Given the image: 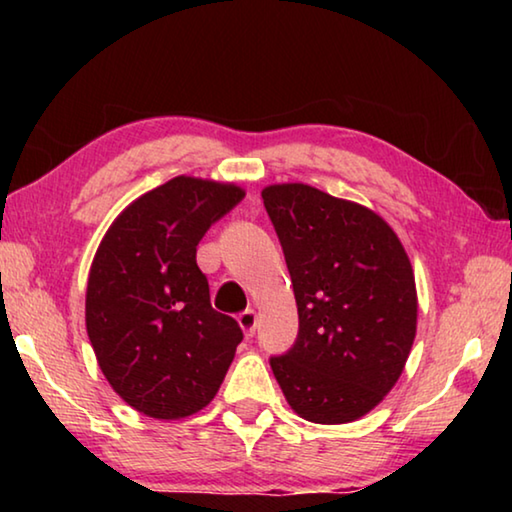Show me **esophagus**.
<instances>
[{
  "label": "esophagus",
  "instance_id": "esophagus-1",
  "mask_svg": "<svg viewBox=\"0 0 512 512\" xmlns=\"http://www.w3.org/2000/svg\"><path fill=\"white\" fill-rule=\"evenodd\" d=\"M237 320H239V327L244 329L246 336H253V334H255V329H257V314H255L253 309L241 311V314L237 316Z\"/></svg>",
  "mask_w": 512,
  "mask_h": 512
}]
</instances>
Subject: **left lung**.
I'll return each mask as SVG.
<instances>
[{
  "instance_id": "left-lung-1",
  "label": "left lung",
  "mask_w": 512,
  "mask_h": 512,
  "mask_svg": "<svg viewBox=\"0 0 512 512\" xmlns=\"http://www.w3.org/2000/svg\"><path fill=\"white\" fill-rule=\"evenodd\" d=\"M264 207L298 305V339L271 357L300 418L359 420L400 379L418 323L404 246L379 214L302 183L271 185Z\"/></svg>"
}]
</instances>
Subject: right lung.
Returning <instances> with one entry per match:
<instances>
[{
  "label": "right lung",
  "mask_w": 512,
  "mask_h": 512,
  "mask_svg": "<svg viewBox=\"0 0 512 512\" xmlns=\"http://www.w3.org/2000/svg\"><path fill=\"white\" fill-rule=\"evenodd\" d=\"M246 192L171 178L121 212L101 239L85 327L115 393L149 418H187L214 400L244 332L210 305L196 246Z\"/></svg>",
  "instance_id": "1"
}]
</instances>
